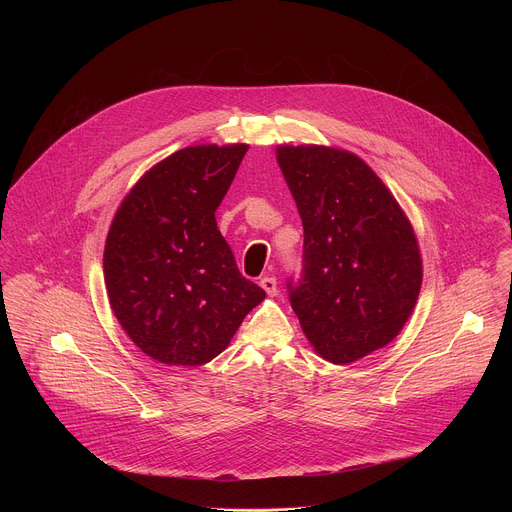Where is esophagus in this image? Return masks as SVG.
I'll use <instances>...</instances> for the list:
<instances>
[{
  "mask_svg": "<svg viewBox=\"0 0 512 512\" xmlns=\"http://www.w3.org/2000/svg\"><path fill=\"white\" fill-rule=\"evenodd\" d=\"M259 285L267 291V296H275V294H277V279H275V277L265 275V277H261Z\"/></svg>",
  "mask_w": 512,
  "mask_h": 512,
  "instance_id": "obj_1",
  "label": "esophagus"
}]
</instances>
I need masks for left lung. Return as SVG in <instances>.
<instances>
[{
    "label": "left lung",
    "mask_w": 512,
    "mask_h": 512,
    "mask_svg": "<svg viewBox=\"0 0 512 512\" xmlns=\"http://www.w3.org/2000/svg\"><path fill=\"white\" fill-rule=\"evenodd\" d=\"M277 164L304 225L291 308L322 358L350 364L387 346L415 308L423 269L413 227L381 178L346 150L279 145Z\"/></svg>",
    "instance_id": "1"
}]
</instances>
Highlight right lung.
Segmentation results:
<instances>
[{
  "label": "right lung",
  "instance_id": "add662e5",
  "mask_svg": "<svg viewBox=\"0 0 512 512\" xmlns=\"http://www.w3.org/2000/svg\"><path fill=\"white\" fill-rule=\"evenodd\" d=\"M247 150L184 148L145 172L115 212L103 255L109 304L141 352L168 367L210 362L265 298L214 218Z\"/></svg>",
  "mask_w": 512,
  "mask_h": 512
}]
</instances>
